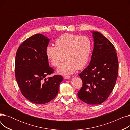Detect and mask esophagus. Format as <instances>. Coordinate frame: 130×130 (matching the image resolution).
Instances as JSON below:
<instances>
[{"instance_id":"esophagus-1","label":"esophagus","mask_w":130,"mask_h":130,"mask_svg":"<svg viewBox=\"0 0 130 130\" xmlns=\"http://www.w3.org/2000/svg\"><path fill=\"white\" fill-rule=\"evenodd\" d=\"M71 77V76H64V79H69V78H70Z\"/></svg>"}]
</instances>
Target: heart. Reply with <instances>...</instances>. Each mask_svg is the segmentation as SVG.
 Returning <instances> with one entry per match:
<instances>
[{"instance_id": "heart-1", "label": "heart", "mask_w": 130, "mask_h": 130, "mask_svg": "<svg viewBox=\"0 0 130 130\" xmlns=\"http://www.w3.org/2000/svg\"><path fill=\"white\" fill-rule=\"evenodd\" d=\"M92 51V42L88 37L64 34L56 39L55 46H47L46 54L54 67H59L66 60L57 70L59 74L65 75L83 69L89 60Z\"/></svg>"}]
</instances>
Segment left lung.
<instances>
[{"label":"left lung","instance_id":"8db88e82","mask_svg":"<svg viewBox=\"0 0 130 130\" xmlns=\"http://www.w3.org/2000/svg\"><path fill=\"white\" fill-rule=\"evenodd\" d=\"M94 49L89 65L80 74L83 85L77 93L85 103L101 104L108 98L117 81L119 63L112 43L98 31H92Z\"/></svg>","mask_w":130,"mask_h":130}]
</instances>
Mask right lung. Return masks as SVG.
<instances>
[{
	"instance_id": "obj_1",
	"label": "right lung",
	"mask_w": 130,
	"mask_h": 130,
	"mask_svg": "<svg viewBox=\"0 0 130 130\" xmlns=\"http://www.w3.org/2000/svg\"><path fill=\"white\" fill-rule=\"evenodd\" d=\"M50 40L42 34H35L20 45L16 54L15 77L20 91L26 99L37 104L55 98L63 80L58 75L46 78L54 72L46 54Z\"/></svg>"
}]
</instances>
